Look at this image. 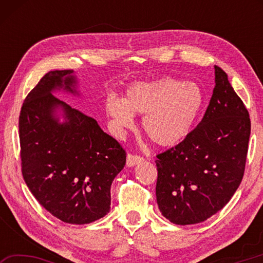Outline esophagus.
I'll use <instances>...</instances> for the list:
<instances>
[{"label": "esophagus", "mask_w": 263, "mask_h": 263, "mask_svg": "<svg viewBox=\"0 0 263 263\" xmlns=\"http://www.w3.org/2000/svg\"><path fill=\"white\" fill-rule=\"evenodd\" d=\"M142 160H144V158L140 157V155L128 153L126 157V164H127V167H133V166H136V164L140 163Z\"/></svg>", "instance_id": "1"}]
</instances>
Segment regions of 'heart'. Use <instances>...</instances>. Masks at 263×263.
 Here are the masks:
<instances>
[{
	"label": "heart",
	"instance_id": "b5f03b06",
	"mask_svg": "<svg viewBox=\"0 0 263 263\" xmlns=\"http://www.w3.org/2000/svg\"><path fill=\"white\" fill-rule=\"evenodd\" d=\"M205 103L202 88L194 82L162 78L135 83L123 101L109 99L106 111L119 128H132L133 114L141 115L148 139L162 147H172L185 139Z\"/></svg>",
	"mask_w": 263,
	"mask_h": 263
}]
</instances>
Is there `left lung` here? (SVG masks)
Here are the masks:
<instances>
[{
    "instance_id": "8db88e82",
    "label": "left lung",
    "mask_w": 263,
    "mask_h": 263,
    "mask_svg": "<svg viewBox=\"0 0 263 263\" xmlns=\"http://www.w3.org/2000/svg\"><path fill=\"white\" fill-rule=\"evenodd\" d=\"M215 75L216 86L202 121L155 160L158 206L177 225L202 222L221 210L243 177L249 114L228 74L215 66Z\"/></svg>"
}]
</instances>
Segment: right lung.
<instances>
[{"label": "right lung", "instance_id": "add662e5", "mask_svg": "<svg viewBox=\"0 0 263 263\" xmlns=\"http://www.w3.org/2000/svg\"><path fill=\"white\" fill-rule=\"evenodd\" d=\"M75 84L72 69L46 73L26 96L18 126L28 188L58 219L82 225L110 211L111 183L125 166L126 153L94 118L52 95L60 89L78 94Z\"/></svg>", "mask_w": 263, "mask_h": 263}]
</instances>
